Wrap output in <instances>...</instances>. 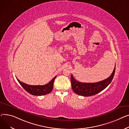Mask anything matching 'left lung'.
Wrapping results in <instances>:
<instances>
[{
    "mask_svg": "<svg viewBox=\"0 0 129 129\" xmlns=\"http://www.w3.org/2000/svg\"><path fill=\"white\" fill-rule=\"evenodd\" d=\"M116 66L111 75L107 79L96 83H82L74 79L72 74L71 76L72 88L74 92L83 96H91L98 94L106 88L114 77Z\"/></svg>",
    "mask_w": 129,
    "mask_h": 129,
    "instance_id": "obj_1",
    "label": "left lung"
}]
</instances>
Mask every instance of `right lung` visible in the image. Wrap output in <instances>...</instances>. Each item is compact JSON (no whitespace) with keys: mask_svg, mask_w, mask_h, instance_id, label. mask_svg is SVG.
I'll return each mask as SVG.
<instances>
[{"mask_svg":"<svg viewBox=\"0 0 129 129\" xmlns=\"http://www.w3.org/2000/svg\"><path fill=\"white\" fill-rule=\"evenodd\" d=\"M56 77H55L47 84L44 85H30L21 82L17 78V79L20 85L28 93L35 96H42L49 94L51 92L54 86V82Z\"/></svg>","mask_w":129,"mask_h":129,"instance_id":"obj_1","label":"right lung"}]
</instances>
